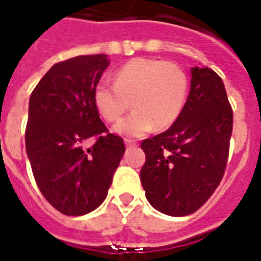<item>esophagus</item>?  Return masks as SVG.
Returning <instances> with one entry per match:
<instances>
[{
    "label": "esophagus",
    "mask_w": 261,
    "mask_h": 261,
    "mask_svg": "<svg viewBox=\"0 0 261 261\" xmlns=\"http://www.w3.org/2000/svg\"><path fill=\"white\" fill-rule=\"evenodd\" d=\"M124 141H125V145H126V148H135V146L137 145V142H136L135 140L125 139V140H124Z\"/></svg>",
    "instance_id": "34e87169"
}]
</instances>
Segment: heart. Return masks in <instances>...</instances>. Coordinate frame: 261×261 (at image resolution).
Wrapping results in <instances>:
<instances>
[{"label":"heart","instance_id":"1","mask_svg":"<svg viewBox=\"0 0 261 261\" xmlns=\"http://www.w3.org/2000/svg\"><path fill=\"white\" fill-rule=\"evenodd\" d=\"M188 91V75L178 64L137 58L116 71L115 84H97L93 100L108 122L120 121L132 101L136 109L116 126V130L122 135L142 136L153 126L161 130L173 125L184 111Z\"/></svg>","mask_w":261,"mask_h":261}]
</instances>
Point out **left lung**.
I'll list each match as a JSON object with an SVG mask.
<instances>
[{"label": "left lung", "instance_id": "8db88e82", "mask_svg": "<svg viewBox=\"0 0 261 261\" xmlns=\"http://www.w3.org/2000/svg\"><path fill=\"white\" fill-rule=\"evenodd\" d=\"M232 122L222 77L208 67H194L181 116L141 142L146 160L140 177L155 210L185 217L206 203L226 171Z\"/></svg>", "mask_w": 261, "mask_h": 261}]
</instances>
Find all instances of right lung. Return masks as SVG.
Here are the masks:
<instances>
[{
	"mask_svg": "<svg viewBox=\"0 0 261 261\" xmlns=\"http://www.w3.org/2000/svg\"><path fill=\"white\" fill-rule=\"evenodd\" d=\"M107 55H80L55 63L29 101L24 140L38 188L64 215H84L103 203L125 152L120 136L100 120L93 92ZM91 137V148L84 142Z\"/></svg>",
	"mask_w": 261,
	"mask_h": 261,
	"instance_id": "obj_1",
	"label": "right lung"
}]
</instances>
